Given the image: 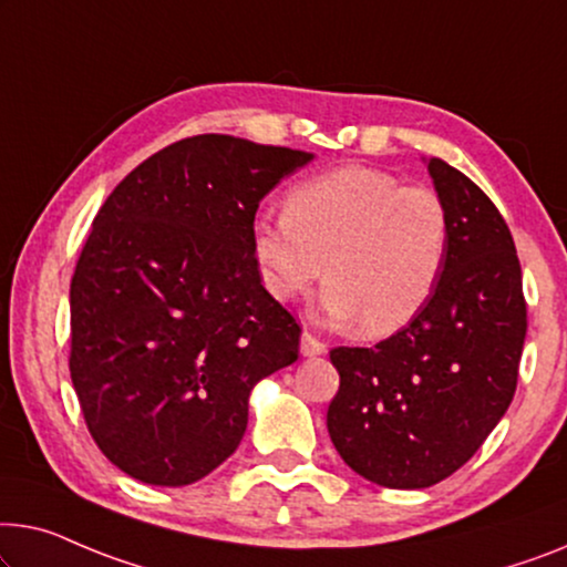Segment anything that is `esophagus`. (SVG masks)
Returning a JSON list of instances; mask_svg holds the SVG:
<instances>
[{
    "label": "esophagus",
    "mask_w": 567,
    "mask_h": 567,
    "mask_svg": "<svg viewBox=\"0 0 567 567\" xmlns=\"http://www.w3.org/2000/svg\"><path fill=\"white\" fill-rule=\"evenodd\" d=\"M300 353L302 357H320V353H326V343L320 341V338H316L308 331H302L300 336Z\"/></svg>",
    "instance_id": "34e87169"
}]
</instances>
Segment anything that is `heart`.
<instances>
[{
  "label": "heart",
  "mask_w": 567,
  "mask_h": 567,
  "mask_svg": "<svg viewBox=\"0 0 567 567\" xmlns=\"http://www.w3.org/2000/svg\"><path fill=\"white\" fill-rule=\"evenodd\" d=\"M451 216L437 193L364 165L295 185L285 216H259L251 257L265 290L290 302L320 275L323 310L390 336L417 318L441 282Z\"/></svg>",
  "instance_id": "obj_1"
}]
</instances>
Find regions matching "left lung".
I'll return each instance as SVG.
<instances>
[{"label": "left lung", "instance_id": "left-lung-1", "mask_svg": "<svg viewBox=\"0 0 567 567\" xmlns=\"http://www.w3.org/2000/svg\"><path fill=\"white\" fill-rule=\"evenodd\" d=\"M427 173L451 216L433 298L374 349L338 346L328 404L336 451L371 484L427 488L466 463L517 390L527 302L509 226L471 177L441 157Z\"/></svg>", "mask_w": 567, "mask_h": 567}]
</instances>
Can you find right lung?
Masks as SVG:
<instances>
[{
    "label": "right lung",
    "mask_w": 567,
    "mask_h": 567,
    "mask_svg": "<svg viewBox=\"0 0 567 567\" xmlns=\"http://www.w3.org/2000/svg\"><path fill=\"white\" fill-rule=\"evenodd\" d=\"M310 152L198 134L112 190L71 280V379L116 468L188 486L239 447L249 392L298 359L300 326L257 275L259 200Z\"/></svg>",
    "instance_id": "obj_1"
}]
</instances>
